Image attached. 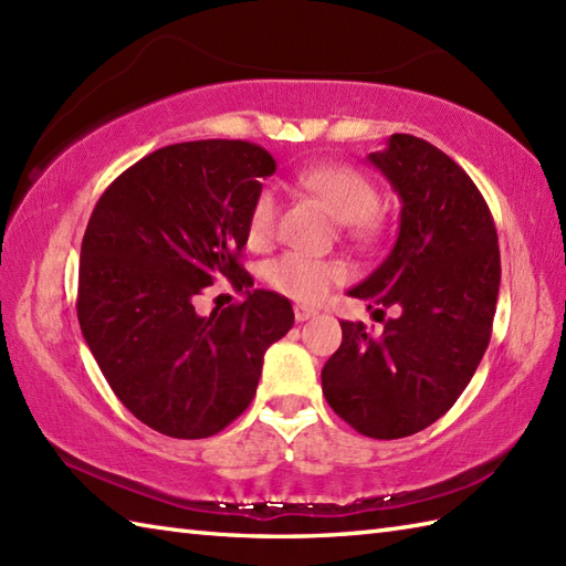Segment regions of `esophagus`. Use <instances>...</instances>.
<instances>
[{
    "instance_id": "obj_1",
    "label": "esophagus",
    "mask_w": 566,
    "mask_h": 566,
    "mask_svg": "<svg viewBox=\"0 0 566 566\" xmlns=\"http://www.w3.org/2000/svg\"><path fill=\"white\" fill-rule=\"evenodd\" d=\"M318 314L316 308H311V306H304V304H298V306H294V318L298 321V323H304V321H308V318H314Z\"/></svg>"
}]
</instances>
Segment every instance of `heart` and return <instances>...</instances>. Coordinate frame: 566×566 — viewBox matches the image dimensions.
<instances>
[{"label": "heart", "mask_w": 566, "mask_h": 566, "mask_svg": "<svg viewBox=\"0 0 566 566\" xmlns=\"http://www.w3.org/2000/svg\"><path fill=\"white\" fill-rule=\"evenodd\" d=\"M311 195L323 201L335 219L350 228V233L359 238H371L377 233V207L379 195L371 179L350 165L323 163L314 165L298 175ZM276 226V191L272 187H262L248 213V240L252 245L270 243ZM347 276L345 264L335 260H321L304 255V252H284L274 258L264 268L268 280L276 292L286 294L298 302L314 304L321 302L335 284Z\"/></svg>", "instance_id": "1"}]
</instances>
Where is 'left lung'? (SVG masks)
<instances>
[{
	"instance_id": "left-lung-1",
	"label": "left lung",
	"mask_w": 566,
	"mask_h": 566,
	"mask_svg": "<svg viewBox=\"0 0 566 566\" xmlns=\"http://www.w3.org/2000/svg\"><path fill=\"white\" fill-rule=\"evenodd\" d=\"M367 160L401 201L396 243L347 294L394 308L340 321L343 343L321 371L331 408L357 432L396 440L436 423L460 399L491 340L501 284L499 235L482 191L428 140L394 134Z\"/></svg>"
}]
</instances>
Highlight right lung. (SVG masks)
<instances>
[{
    "label": "right lung",
    "mask_w": 566,
    "mask_h": 566,
    "mask_svg": "<svg viewBox=\"0 0 566 566\" xmlns=\"http://www.w3.org/2000/svg\"><path fill=\"white\" fill-rule=\"evenodd\" d=\"M272 155L248 140H189L118 175L80 252L77 318L102 375L140 423L170 438L216 436L245 411L262 357L294 326L290 298L252 290L238 255ZM226 275L247 298L199 317Z\"/></svg>",
    "instance_id": "right-lung-1"
}]
</instances>
